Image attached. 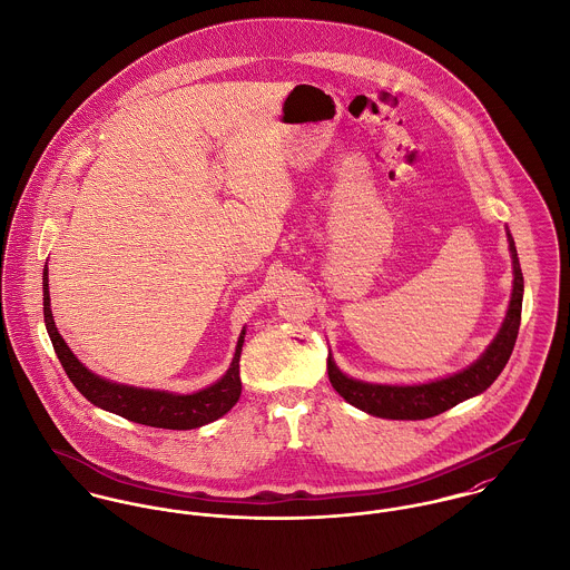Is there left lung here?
Here are the masks:
<instances>
[{
  "mask_svg": "<svg viewBox=\"0 0 570 570\" xmlns=\"http://www.w3.org/2000/svg\"><path fill=\"white\" fill-rule=\"evenodd\" d=\"M508 242H510V253L514 263V289H512L510 309L499 335L476 362L464 372H458L449 379L422 383V385H372V383L348 379L328 357L326 367H328V379L335 392L365 414L390 417V420H424V417L442 414L455 407L458 403L488 390L510 360L517 344L518 328H520L524 285H522V269L518 263L517 246L510 233H508Z\"/></svg>",
  "mask_w": 570,
  "mask_h": 570,
  "instance_id": "1",
  "label": "left lung"
}]
</instances>
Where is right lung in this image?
Returning a JSON list of instances; mask_svg holds the SVG:
<instances>
[{
    "mask_svg": "<svg viewBox=\"0 0 570 570\" xmlns=\"http://www.w3.org/2000/svg\"><path fill=\"white\" fill-rule=\"evenodd\" d=\"M43 317L46 328L50 333L53 351L60 365L65 367L69 381L78 387V392L91 401L94 405L102 407L106 412L121 415L126 420L156 426V429H196L208 424L224 414H228L242 394V379H239V355L244 346L242 331L235 357L228 367V372L196 394H169V392H156V390H141V387H128L119 383H110L102 376L87 370L82 363L76 360V355L69 351L65 340L60 337L56 324H53L52 311H50V289H48V265L43 269Z\"/></svg>",
    "mask_w": 570,
    "mask_h": 570,
    "instance_id": "right-lung-1",
    "label": "right lung"
}]
</instances>
